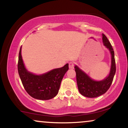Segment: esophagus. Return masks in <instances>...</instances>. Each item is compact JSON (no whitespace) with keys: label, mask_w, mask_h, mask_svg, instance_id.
Here are the masks:
<instances>
[{"label":"esophagus","mask_w":128,"mask_h":128,"mask_svg":"<svg viewBox=\"0 0 128 128\" xmlns=\"http://www.w3.org/2000/svg\"><path fill=\"white\" fill-rule=\"evenodd\" d=\"M69 68L70 69H73L74 68V64L73 62H70L69 63Z\"/></svg>","instance_id":"1"}]
</instances>
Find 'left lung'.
Wrapping results in <instances>:
<instances>
[{
  "label": "left lung",
  "mask_w": 128,
  "mask_h": 128,
  "mask_svg": "<svg viewBox=\"0 0 128 128\" xmlns=\"http://www.w3.org/2000/svg\"><path fill=\"white\" fill-rule=\"evenodd\" d=\"M102 42L104 45L109 49L111 54L110 70V74L106 78L102 81H95L77 66L74 67L79 92L83 96L88 98H96L106 92L111 86L116 72L114 49L108 39L104 34H102Z\"/></svg>",
  "instance_id": "left-lung-1"
}]
</instances>
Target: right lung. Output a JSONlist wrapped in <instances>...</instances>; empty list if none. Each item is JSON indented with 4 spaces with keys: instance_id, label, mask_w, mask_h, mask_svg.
Masks as SVG:
<instances>
[{
    "instance_id": "add662e5",
    "label": "right lung",
    "mask_w": 128,
    "mask_h": 128,
    "mask_svg": "<svg viewBox=\"0 0 128 128\" xmlns=\"http://www.w3.org/2000/svg\"><path fill=\"white\" fill-rule=\"evenodd\" d=\"M18 54V72L24 89L33 98L48 100L57 95L63 76L68 70V64L64 67L52 70L45 74L36 75L28 72L25 68L21 54Z\"/></svg>"
}]
</instances>
